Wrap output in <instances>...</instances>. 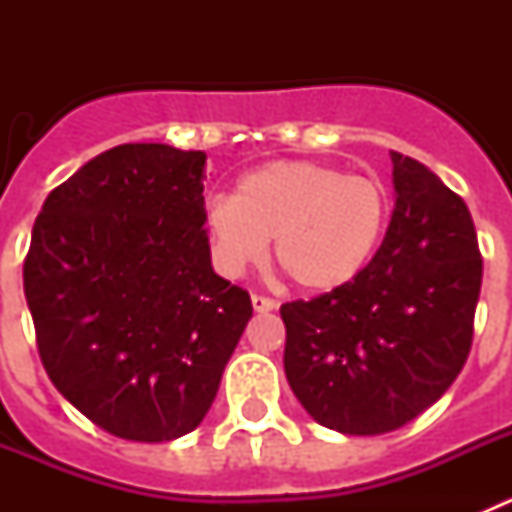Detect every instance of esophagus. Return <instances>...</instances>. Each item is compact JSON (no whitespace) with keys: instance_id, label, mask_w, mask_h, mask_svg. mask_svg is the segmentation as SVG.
Masks as SVG:
<instances>
[{"instance_id":"34e87169","label":"esophagus","mask_w":512,"mask_h":512,"mask_svg":"<svg viewBox=\"0 0 512 512\" xmlns=\"http://www.w3.org/2000/svg\"><path fill=\"white\" fill-rule=\"evenodd\" d=\"M251 305L256 312H271L277 310V302L269 300V297H261V295H253L251 297Z\"/></svg>"}]
</instances>
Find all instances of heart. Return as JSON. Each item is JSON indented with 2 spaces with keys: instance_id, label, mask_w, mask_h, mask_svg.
<instances>
[{
  "instance_id": "obj_1",
  "label": "heart",
  "mask_w": 512,
  "mask_h": 512,
  "mask_svg": "<svg viewBox=\"0 0 512 512\" xmlns=\"http://www.w3.org/2000/svg\"><path fill=\"white\" fill-rule=\"evenodd\" d=\"M390 200L374 176H343L315 161H271L238 179L233 197L207 207L217 264L241 274L274 259L310 292H333L369 266L387 230Z\"/></svg>"
}]
</instances>
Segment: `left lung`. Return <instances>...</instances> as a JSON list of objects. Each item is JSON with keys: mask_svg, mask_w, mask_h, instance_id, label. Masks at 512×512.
I'll return each mask as SVG.
<instances>
[{"mask_svg": "<svg viewBox=\"0 0 512 512\" xmlns=\"http://www.w3.org/2000/svg\"><path fill=\"white\" fill-rule=\"evenodd\" d=\"M395 210L351 284L282 305L284 372L312 420L379 436L418 418L472 348L482 256L472 215L428 166L390 153Z\"/></svg>", "mask_w": 512, "mask_h": 512, "instance_id": "1", "label": "left lung"}]
</instances>
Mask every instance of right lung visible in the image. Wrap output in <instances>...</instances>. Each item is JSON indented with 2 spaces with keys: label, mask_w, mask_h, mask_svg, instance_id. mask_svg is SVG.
Masks as SVG:
<instances>
[{
  "label": "right lung",
  "mask_w": 512,
  "mask_h": 512,
  "mask_svg": "<svg viewBox=\"0 0 512 512\" xmlns=\"http://www.w3.org/2000/svg\"><path fill=\"white\" fill-rule=\"evenodd\" d=\"M205 164L164 143L115 146L53 189L33 225L22 279L45 372L117 438L194 431L253 315L212 269Z\"/></svg>",
  "instance_id": "obj_1"
}]
</instances>
